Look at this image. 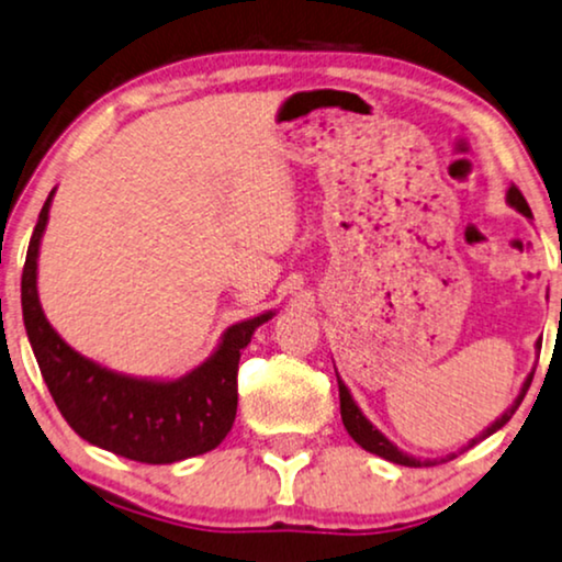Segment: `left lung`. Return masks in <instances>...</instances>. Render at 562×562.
I'll use <instances>...</instances> for the list:
<instances>
[{"label": "left lung", "mask_w": 562, "mask_h": 562, "mask_svg": "<svg viewBox=\"0 0 562 562\" xmlns=\"http://www.w3.org/2000/svg\"><path fill=\"white\" fill-rule=\"evenodd\" d=\"M505 200H508V205H510V207H516V211L521 213V216L531 218V207H529V203H526L524 195H521V190H518L516 184H510V187H508V192H505ZM537 349H539V341H537ZM336 375H338V372H336ZM531 378H535V372H529V378L524 380V385H521V391H518L516 401H514V404H510L508 408H505L503 417H497V419L493 422V425H490L487 429H484L482 435H476L474 440H469V446H467V448H472V446H476V442H480V440L490 438V435L497 432V429H501V427L505 425V422H508L510 417H514L516 408L521 406V401H524V396H526V391H529ZM338 398H341V419H344V427H346V432H349L351 438H355L357 446H362L364 450H370V453L380 456V459L393 461V463H401V467H414V469H417V467H435V463H438V461H432V459L419 461V459H414V456L404 453V450H401L398 446H393V442L387 440L385 435L380 432V429H378L375 425H372L370 419L364 417L362 408H359V406H357V401L351 398L349 387H346V383H344L341 378H338ZM453 456H456V453H453ZM453 456H448V459H453Z\"/></svg>", "instance_id": "1"}]
</instances>
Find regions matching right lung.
<instances>
[{
  "label": "right lung",
  "instance_id": "1",
  "mask_svg": "<svg viewBox=\"0 0 562 562\" xmlns=\"http://www.w3.org/2000/svg\"><path fill=\"white\" fill-rule=\"evenodd\" d=\"M52 200L54 190L27 245L20 302L27 341L61 417L90 446L130 461L175 463L213 450L237 417L241 349L276 313L228 325L213 355L175 380L124 375L82 357L52 328L38 300V249Z\"/></svg>",
  "mask_w": 562,
  "mask_h": 562
}]
</instances>
